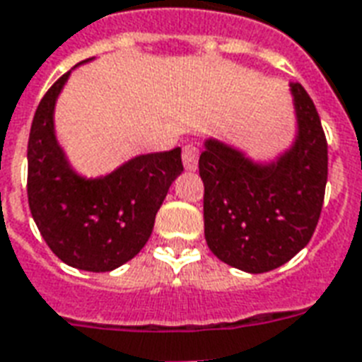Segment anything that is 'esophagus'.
Returning <instances> with one entry per match:
<instances>
[{
	"instance_id": "esophagus-1",
	"label": "esophagus",
	"mask_w": 362,
	"mask_h": 362,
	"mask_svg": "<svg viewBox=\"0 0 362 362\" xmlns=\"http://www.w3.org/2000/svg\"><path fill=\"white\" fill-rule=\"evenodd\" d=\"M198 156H200V151L194 145H185L183 147V164L189 172H194L196 166H198Z\"/></svg>"
}]
</instances>
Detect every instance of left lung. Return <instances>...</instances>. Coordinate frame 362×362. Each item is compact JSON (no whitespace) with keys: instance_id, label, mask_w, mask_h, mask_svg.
I'll list each match as a JSON object with an SVG mask.
<instances>
[{"instance_id":"8db88e82","label":"left lung","mask_w":362,"mask_h":362,"mask_svg":"<svg viewBox=\"0 0 362 362\" xmlns=\"http://www.w3.org/2000/svg\"><path fill=\"white\" fill-rule=\"evenodd\" d=\"M298 139L281 160L259 168L223 143L207 141L198 170L204 181V232L226 264L262 274L288 262L312 240L329 175V145L312 98L291 83Z\"/></svg>"}]
</instances>
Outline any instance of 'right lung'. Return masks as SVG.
Wrapping results in <instances>:
<instances>
[{"mask_svg": "<svg viewBox=\"0 0 362 362\" xmlns=\"http://www.w3.org/2000/svg\"><path fill=\"white\" fill-rule=\"evenodd\" d=\"M64 74L33 115L28 141V204L50 251L66 264L109 272L134 259L149 240L170 185L183 172L181 149L137 156L102 179L75 175L52 128Z\"/></svg>", "mask_w": 362, "mask_h": 362, "instance_id": "right-lung-1", "label": "right lung"}]
</instances>
